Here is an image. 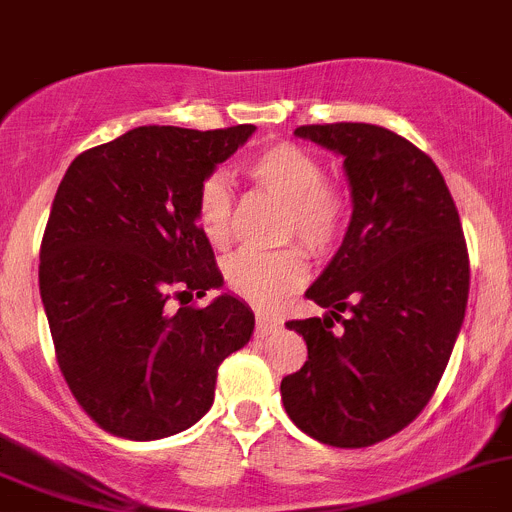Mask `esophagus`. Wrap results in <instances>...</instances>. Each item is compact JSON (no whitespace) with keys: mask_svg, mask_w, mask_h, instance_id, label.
<instances>
[{"mask_svg":"<svg viewBox=\"0 0 512 512\" xmlns=\"http://www.w3.org/2000/svg\"><path fill=\"white\" fill-rule=\"evenodd\" d=\"M280 328H283V321H280V318H270V315H257V326H255L257 338L272 336V333H278Z\"/></svg>","mask_w":512,"mask_h":512,"instance_id":"obj_1","label":"esophagus"}]
</instances>
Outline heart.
Listing matches in <instances>:
<instances>
[{"instance_id": "1", "label": "heart", "mask_w": 512, "mask_h": 512, "mask_svg": "<svg viewBox=\"0 0 512 512\" xmlns=\"http://www.w3.org/2000/svg\"><path fill=\"white\" fill-rule=\"evenodd\" d=\"M247 176L285 204L283 237H298L313 255L333 250L346 224L341 191L326 181L321 159L298 143H272L247 161ZM194 219L204 240L222 247L232 232V191L219 174L199 184ZM308 278V262L298 247L280 252L240 250L224 260V280L255 308H275Z\"/></svg>"}]
</instances>
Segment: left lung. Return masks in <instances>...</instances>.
Returning a JSON list of instances; mask_svg holds the SVG:
<instances>
[{"label": "left lung", "mask_w": 512, "mask_h": 512, "mask_svg": "<svg viewBox=\"0 0 512 512\" xmlns=\"http://www.w3.org/2000/svg\"><path fill=\"white\" fill-rule=\"evenodd\" d=\"M295 136L343 156L353 212L305 290L328 313L288 323L308 361L280 394L318 442L371 447L427 407L460 336L470 293L460 214L434 161L389 128L326 123Z\"/></svg>", "instance_id": "left-lung-1"}]
</instances>
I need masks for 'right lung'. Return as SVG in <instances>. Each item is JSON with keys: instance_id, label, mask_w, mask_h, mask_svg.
I'll return each instance as SVG.
<instances>
[{"instance_id": "add662e5", "label": "right lung", "mask_w": 512, "mask_h": 512, "mask_svg": "<svg viewBox=\"0 0 512 512\" xmlns=\"http://www.w3.org/2000/svg\"><path fill=\"white\" fill-rule=\"evenodd\" d=\"M252 133L138 126L80 154L57 186L40 295L62 376L105 432L148 442L197 424L219 364L252 338L255 313L234 295L184 305L224 285L194 219L199 184Z\"/></svg>"}]
</instances>
